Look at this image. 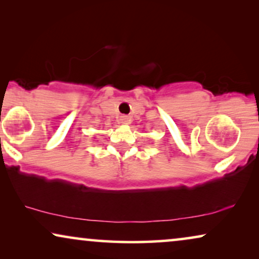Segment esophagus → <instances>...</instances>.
Listing matches in <instances>:
<instances>
[{
    "instance_id": "34e87169",
    "label": "esophagus",
    "mask_w": 259,
    "mask_h": 259,
    "mask_svg": "<svg viewBox=\"0 0 259 259\" xmlns=\"http://www.w3.org/2000/svg\"><path fill=\"white\" fill-rule=\"evenodd\" d=\"M119 121L120 123H123V125H128V123H131V118L127 115H121L120 116Z\"/></svg>"
}]
</instances>
